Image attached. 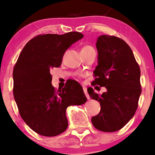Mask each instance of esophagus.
<instances>
[{
	"label": "esophagus",
	"instance_id": "esophagus-1",
	"mask_svg": "<svg viewBox=\"0 0 155 155\" xmlns=\"http://www.w3.org/2000/svg\"><path fill=\"white\" fill-rule=\"evenodd\" d=\"M83 89H84V94H85L86 97H87V98L88 99H90V97H89V95L88 94V93H87V88H86V87H83Z\"/></svg>",
	"mask_w": 155,
	"mask_h": 155
}]
</instances>
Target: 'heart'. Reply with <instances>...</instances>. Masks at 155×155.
I'll list each match as a JSON object with an SVG mask.
<instances>
[{"instance_id":"obj_1","label":"heart","mask_w":155,"mask_h":155,"mask_svg":"<svg viewBox=\"0 0 155 155\" xmlns=\"http://www.w3.org/2000/svg\"><path fill=\"white\" fill-rule=\"evenodd\" d=\"M91 50H94L93 47L91 46H89V45H85V46L81 48V51H91Z\"/></svg>"}]
</instances>
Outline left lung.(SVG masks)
Segmentation results:
<instances>
[{
    "mask_svg": "<svg viewBox=\"0 0 155 155\" xmlns=\"http://www.w3.org/2000/svg\"><path fill=\"white\" fill-rule=\"evenodd\" d=\"M96 46L98 65L92 85L104 87L107 91L98 94L91 87L88 89L89 97L101 106L91 122L98 130L114 132L124 127L137 109L142 92L140 68L130 47L118 37L99 36Z\"/></svg>",
    "mask_w": 155,
    "mask_h": 155,
    "instance_id": "8db88e82",
    "label": "left lung"
}]
</instances>
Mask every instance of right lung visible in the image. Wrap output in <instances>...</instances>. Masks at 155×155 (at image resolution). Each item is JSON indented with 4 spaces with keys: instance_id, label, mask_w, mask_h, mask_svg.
I'll list each match as a JSON object with an SVG mask.
<instances>
[{
    "instance_id": "1",
    "label": "right lung",
    "mask_w": 155,
    "mask_h": 155,
    "mask_svg": "<svg viewBox=\"0 0 155 155\" xmlns=\"http://www.w3.org/2000/svg\"><path fill=\"white\" fill-rule=\"evenodd\" d=\"M84 35L71 31L62 35H38L25 44L13 72V96L21 118L32 130L46 137L67 129L66 110L87 101L83 89L68 81L56 91L50 71L59 67L66 51Z\"/></svg>"
}]
</instances>
